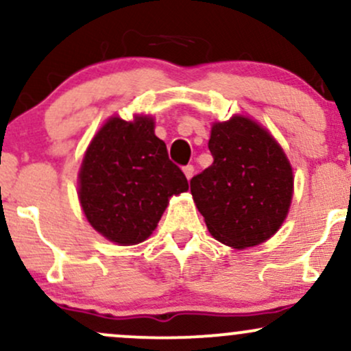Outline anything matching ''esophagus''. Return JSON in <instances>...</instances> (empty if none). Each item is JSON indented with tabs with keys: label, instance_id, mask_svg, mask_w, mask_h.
<instances>
[{
	"label": "esophagus",
	"instance_id": "esophagus-1",
	"mask_svg": "<svg viewBox=\"0 0 351 351\" xmlns=\"http://www.w3.org/2000/svg\"><path fill=\"white\" fill-rule=\"evenodd\" d=\"M183 171L184 175H186V178L189 180L193 175H195V167H193V165H186V167H183Z\"/></svg>",
	"mask_w": 351,
	"mask_h": 351
}]
</instances>
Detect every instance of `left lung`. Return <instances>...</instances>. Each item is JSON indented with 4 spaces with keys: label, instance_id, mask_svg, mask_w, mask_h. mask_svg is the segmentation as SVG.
I'll use <instances>...</instances> for the list:
<instances>
[{
    "label": "left lung",
    "instance_id": "1",
    "mask_svg": "<svg viewBox=\"0 0 351 351\" xmlns=\"http://www.w3.org/2000/svg\"><path fill=\"white\" fill-rule=\"evenodd\" d=\"M208 148L213 165L189 184L209 232L237 249L264 243L291 206L287 156L269 132L245 117L213 125Z\"/></svg>",
    "mask_w": 351,
    "mask_h": 351
}]
</instances>
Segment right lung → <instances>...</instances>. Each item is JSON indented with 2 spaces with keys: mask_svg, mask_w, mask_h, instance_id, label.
Segmentation results:
<instances>
[{
  "mask_svg": "<svg viewBox=\"0 0 351 351\" xmlns=\"http://www.w3.org/2000/svg\"><path fill=\"white\" fill-rule=\"evenodd\" d=\"M79 178V199L88 223L123 245L147 239L168 198L188 189L186 176L170 160L148 117L108 120L92 140Z\"/></svg>",
  "mask_w": 351,
  "mask_h": 351,
  "instance_id": "add662e5",
  "label": "right lung"
}]
</instances>
